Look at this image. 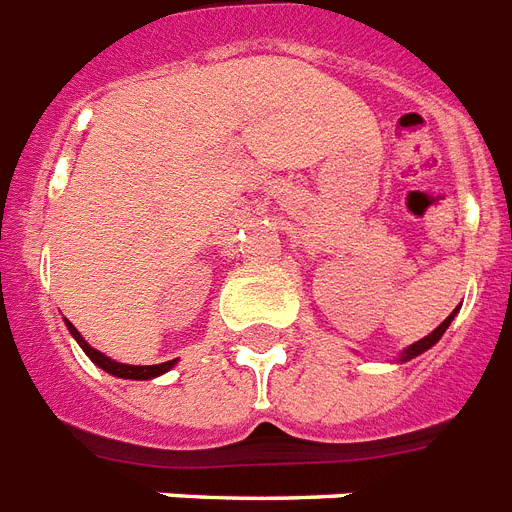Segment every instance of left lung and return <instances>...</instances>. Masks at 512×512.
I'll return each instance as SVG.
<instances>
[{
  "label": "left lung",
  "instance_id": "left-lung-1",
  "mask_svg": "<svg viewBox=\"0 0 512 512\" xmlns=\"http://www.w3.org/2000/svg\"><path fill=\"white\" fill-rule=\"evenodd\" d=\"M460 312V306H457L455 312L449 314L447 320L441 322L439 327H436V330H433V333H428L425 335V338H420V341H415V343H410V346H407V349L402 351V354H399V357H396V362H410V359H415V357H420V354H423V351H428L431 349V346H436V343H439V338L444 333H447V327L452 325V320H455V314Z\"/></svg>",
  "mask_w": 512,
  "mask_h": 512
}]
</instances>
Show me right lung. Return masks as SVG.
I'll list each match as a JSON object with an SVG mask.
<instances>
[{
	"mask_svg": "<svg viewBox=\"0 0 512 512\" xmlns=\"http://www.w3.org/2000/svg\"><path fill=\"white\" fill-rule=\"evenodd\" d=\"M65 327H68V333L76 338V343H79L81 349H84V354H87L89 359H92L94 365L100 367V370L110 372V375H116V378H124V380H153L158 378V375H163V372H169L171 367L177 365V359H169V362H161V365H124V362H116V359L105 357L102 351H97L94 346H89L87 338L76 330V327L71 325V322L65 320Z\"/></svg>",
	"mask_w": 512,
	"mask_h": 512,
	"instance_id": "1",
	"label": "right lung"
}]
</instances>
